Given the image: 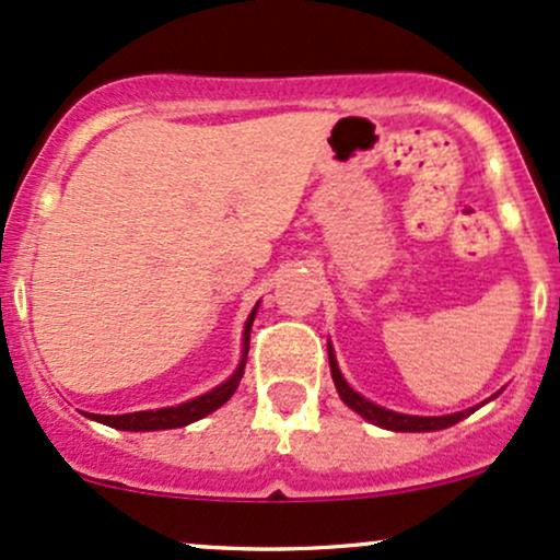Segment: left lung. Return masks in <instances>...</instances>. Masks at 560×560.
Here are the masks:
<instances>
[{
	"mask_svg": "<svg viewBox=\"0 0 560 560\" xmlns=\"http://www.w3.org/2000/svg\"><path fill=\"white\" fill-rule=\"evenodd\" d=\"M329 365H331L334 387H337L342 402L350 405L355 413H361L365 421L376 423V427H382V429H389V432H436V429L453 427V423H458L460 419H466L468 413H474V410H477V408H468V410H460V413H450V416L395 413V410H387V408H382V405H374L371 400H365L363 395H358V392L345 382L342 371H339V365H337V358H334L331 345H329Z\"/></svg>",
	"mask_w": 560,
	"mask_h": 560,
	"instance_id": "left-lung-1",
	"label": "left lung"
}]
</instances>
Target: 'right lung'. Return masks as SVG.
<instances>
[{"mask_svg":"<svg viewBox=\"0 0 560 560\" xmlns=\"http://www.w3.org/2000/svg\"><path fill=\"white\" fill-rule=\"evenodd\" d=\"M255 313H258V305L253 307L249 313L247 324H244V352L240 369L231 374V378L221 384V387L210 389L208 395H199L195 400L176 405V408H158V410H137V413H124V416H100V413H89V419L107 423L113 429H124V432H158V429H178L186 427V423L205 419L208 413L221 408L223 402L234 395L236 387H240L242 376H244V361H247V350H249V329H253Z\"/></svg>","mask_w":560,"mask_h":560,"instance_id":"right-lung-1","label":"right lung"}]
</instances>
